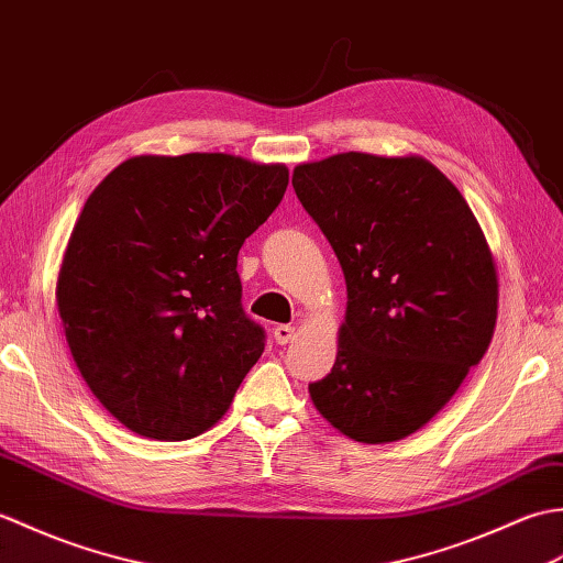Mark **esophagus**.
<instances>
[{
	"label": "esophagus",
	"mask_w": 563,
	"mask_h": 563,
	"mask_svg": "<svg viewBox=\"0 0 563 563\" xmlns=\"http://www.w3.org/2000/svg\"><path fill=\"white\" fill-rule=\"evenodd\" d=\"M272 334H274V340H277V344H289L294 340L296 330L291 328V324H277Z\"/></svg>",
	"instance_id": "34e87169"
}]
</instances>
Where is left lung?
Here are the masks:
<instances>
[{
    "label": "left lung",
    "instance_id": "8db88e82",
    "mask_svg": "<svg viewBox=\"0 0 563 563\" xmlns=\"http://www.w3.org/2000/svg\"><path fill=\"white\" fill-rule=\"evenodd\" d=\"M291 183L340 260L349 298L334 366L308 393L349 439H405L489 349V245L457 187L419 156L336 154L296 166Z\"/></svg>",
    "mask_w": 563,
    "mask_h": 563
}]
</instances>
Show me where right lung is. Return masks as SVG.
Masks as SVG:
<instances>
[{
  "mask_svg": "<svg viewBox=\"0 0 563 563\" xmlns=\"http://www.w3.org/2000/svg\"><path fill=\"white\" fill-rule=\"evenodd\" d=\"M286 185V166L229 154L136 156L86 199L57 310L86 385L130 431L195 439L265 352L235 267Z\"/></svg>",
  "mask_w": 563,
  "mask_h": 563,
  "instance_id": "1",
  "label": "right lung"
}]
</instances>
